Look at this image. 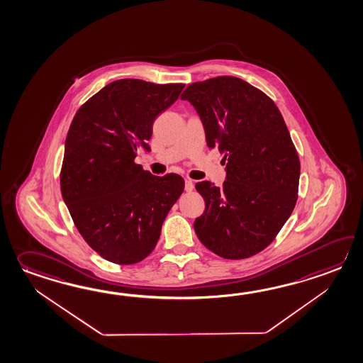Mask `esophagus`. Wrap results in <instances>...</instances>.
<instances>
[{
    "mask_svg": "<svg viewBox=\"0 0 363 363\" xmlns=\"http://www.w3.org/2000/svg\"><path fill=\"white\" fill-rule=\"evenodd\" d=\"M194 184L191 179H185V190L187 193H190V191H193Z\"/></svg>",
    "mask_w": 363,
    "mask_h": 363,
    "instance_id": "esophagus-1",
    "label": "esophagus"
}]
</instances>
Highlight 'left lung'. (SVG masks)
Here are the masks:
<instances>
[{"instance_id": "left-lung-1", "label": "left lung", "mask_w": 363, "mask_h": 363, "mask_svg": "<svg viewBox=\"0 0 363 363\" xmlns=\"http://www.w3.org/2000/svg\"><path fill=\"white\" fill-rule=\"evenodd\" d=\"M181 99L199 114L207 145L226 160L221 187L195 185L206 201L195 233L221 258H250L274 241L298 198L301 165L289 130L264 92L235 77L189 84Z\"/></svg>"}]
</instances>
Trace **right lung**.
Masks as SVG:
<instances>
[{"mask_svg":"<svg viewBox=\"0 0 363 363\" xmlns=\"http://www.w3.org/2000/svg\"><path fill=\"white\" fill-rule=\"evenodd\" d=\"M185 84L120 79L74 116L65 142L61 193L74 224L100 257L134 264L152 252L170 208L185 189L174 173L153 176L135 164L151 151L153 121Z\"/></svg>","mask_w":363,"mask_h":363,"instance_id":"right-lung-1","label":"right lung"}]
</instances>
